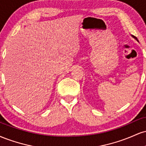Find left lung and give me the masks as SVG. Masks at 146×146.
I'll return each mask as SVG.
<instances>
[{"label": "left lung", "mask_w": 146, "mask_h": 146, "mask_svg": "<svg viewBox=\"0 0 146 146\" xmlns=\"http://www.w3.org/2000/svg\"><path fill=\"white\" fill-rule=\"evenodd\" d=\"M132 36V37H133V38H135V39H136V40H137V41H138V40H137V37H135V36Z\"/></svg>", "instance_id": "1"}]
</instances>
